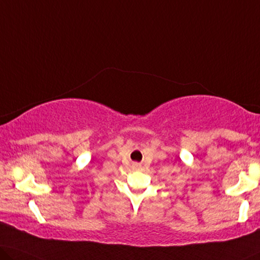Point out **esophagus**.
Wrapping results in <instances>:
<instances>
[{
    "instance_id": "34e87169",
    "label": "esophagus",
    "mask_w": 260,
    "mask_h": 260,
    "mask_svg": "<svg viewBox=\"0 0 260 260\" xmlns=\"http://www.w3.org/2000/svg\"><path fill=\"white\" fill-rule=\"evenodd\" d=\"M134 167H139V165H134Z\"/></svg>"
}]
</instances>
